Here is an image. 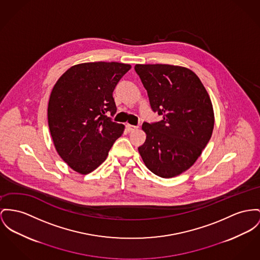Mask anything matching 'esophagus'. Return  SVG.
<instances>
[{
    "instance_id": "34e87169",
    "label": "esophagus",
    "mask_w": 260,
    "mask_h": 260,
    "mask_svg": "<svg viewBox=\"0 0 260 260\" xmlns=\"http://www.w3.org/2000/svg\"><path fill=\"white\" fill-rule=\"evenodd\" d=\"M126 129L129 132H134L135 130L138 129V126H134V125H130V124H126Z\"/></svg>"
}]
</instances>
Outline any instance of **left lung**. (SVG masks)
Here are the masks:
<instances>
[{"label":"left lung","mask_w":260,"mask_h":260,"mask_svg":"<svg viewBox=\"0 0 260 260\" xmlns=\"http://www.w3.org/2000/svg\"><path fill=\"white\" fill-rule=\"evenodd\" d=\"M135 71L148 91L151 107L162 115L142 125L147 137L138 151L145 166L171 178L195 164L214 129L211 99L190 69L168 64H137Z\"/></svg>","instance_id":"obj_1"}]
</instances>
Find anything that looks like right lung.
<instances>
[{"instance_id":"obj_1","label":"right lung","mask_w":260,"mask_h":260,"mask_svg":"<svg viewBox=\"0 0 260 260\" xmlns=\"http://www.w3.org/2000/svg\"><path fill=\"white\" fill-rule=\"evenodd\" d=\"M131 65L89 62L72 66L56 82L48 103L54 147L76 173L87 174L108 156L125 126L111 121L116 112L112 92Z\"/></svg>"}]
</instances>
